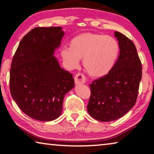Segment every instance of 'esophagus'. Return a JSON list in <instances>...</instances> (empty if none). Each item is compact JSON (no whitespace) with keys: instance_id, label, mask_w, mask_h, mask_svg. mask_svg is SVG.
Here are the masks:
<instances>
[{"instance_id":"34e87169","label":"esophagus","mask_w":154,"mask_h":154,"mask_svg":"<svg viewBox=\"0 0 154 154\" xmlns=\"http://www.w3.org/2000/svg\"><path fill=\"white\" fill-rule=\"evenodd\" d=\"M74 79H75V82L77 85L83 84V83H84L85 82V77L81 73H78L75 75Z\"/></svg>"}]
</instances>
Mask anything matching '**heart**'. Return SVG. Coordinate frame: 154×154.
<instances>
[{
  "instance_id": "heart-1",
  "label": "heart",
  "mask_w": 154,
  "mask_h": 154,
  "mask_svg": "<svg viewBox=\"0 0 154 154\" xmlns=\"http://www.w3.org/2000/svg\"><path fill=\"white\" fill-rule=\"evenodd\" d=\"M119 46L112 36L85 32L75 36L70 47L61 50L64 64L69 70L79 66L80 59L91 76L101 77L110 72L118 58Z\"/></svg>"
}]
</instances>
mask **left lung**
Listing matches in <instances>:
<instances>
[{
  "label": "left lung",
  "mask_w": 154,
  "mask_h": 154,
  "mask_svg": "<svg viewBox=\"0 0 154 154\" xmlns=\"http://www.w3.org/2000/svg\"><path fill=\"white\" fill-rule=\"evenodd\" d=\"M114 34L119 46L118 58L107 75L90 84L88 111L100 122L116 120L133 107L142 77L141 62L134 44L123 34Z\"/></svg>",
  "instance_id": "8db88e82"
}]
</instances>
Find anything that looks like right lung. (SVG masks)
<instances>
[{
	"mask_svg": "<svg viewBox=\"0 0 154 154\" xmlns=\"http://www.w3.org/2000/svg\"><path fill=\"white\" fill-rule=\"evenodd\" d=\"M64 35L60 26L34 28L23 37L13 58L11 96L21 110L36 120L58 118L65 95L75 86L72 74L54 56Z\"/></svg>",
	"mask_w": 154,
	"mask_h": 154,
	"instance_id": "1",
	"label": "right lung"
}]
</instances>
